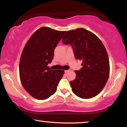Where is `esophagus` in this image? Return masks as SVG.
Returning a JSON list of instances; mask_svg holds the SVG:
<instances>
[{"label": "esophagus", "instance_id": "34e87169", "mask_svg": "<svg viewBox=\"0 0 127 127\" xmlns=\"http://www.w3.org/2000/svg\"><path fill=\"white\" fill-rule=\"evenodd\" d=\"M69 72V70H65V73H68Z\"/></svg>", "mask_w": 127, "mask_h": 127}]
</instances>
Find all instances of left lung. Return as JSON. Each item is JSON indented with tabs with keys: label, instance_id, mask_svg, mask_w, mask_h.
Returning <instances> with one entry per match:
<instances>
[{
	"label": "left lung",
	"instance_id": "8db88e82",
	"mask_svg": "<svg viewBox=\"0 0 127 127\" xmlns=\"http://www.w3.org/2000/svg\"><path fill=\"white\" fill-rule=\"evenodd\" d=\"M64 44L72 46L76 60L82 61L76 79L70 81L73 93L83 99L93 98L106 84L110 73L109 57L100 40L83 28L68 31L62 37Z\"/></svg>",
	"mask_w": 127,
	"mask_h": 127
}]
</instances>
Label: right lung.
<instances>
[{
	"mask_svg": "<svg viewBox=\"0 0 127 127\" xmlns=\"http://www.w3.org/2000/svg\"><path fill=\"white\" fill-rule=\"evenodd\" d=\"M65 31L48 27L37 29L26 43L20 58L19 71L22 85L29 94L39 100L53 95L64 70H52L48 66L54 50Z\"/></svg>",
	"mask_w": 127,
	"mask_h": 127,
	"instance_id": "right-lung-1",
	"label": "right lung"
}]
</instances>
